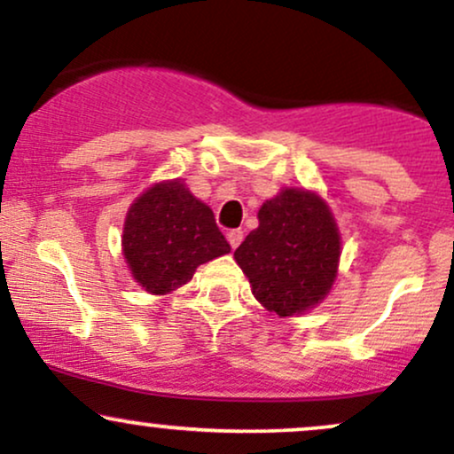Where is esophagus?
I'll use <instances>...</instances> for the list:
<instances>
[{
	"instance_id": "esophagus-1",
	"label": "esophagus",
	"mask_w": 454,
	"mask_h": 454,
	"mask_svg": "<svg viewBox=\"0 0 454 454\" xmlns=\"http://www.w3.org/2000/svg\"><path fill=\"white\" fill-rule=\"evenodd\" d=\"M243 237H245V234H243L241 228H237V231H231V232H228V243H231V247H232V249H237L239 245H241Z\"/></svg>"
}]
</instances>
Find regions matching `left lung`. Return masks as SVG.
<instances>
[{
  "mask_svg": "<svg viewBox=\"0 0 454 454\" xmlns=\"http://www.w3.org/2000/svg\"><path fill=\"white\" fill-rule=\"evenodd\" d=\"M341 239L320 196L281 190L258 211V228L245 237L234 260L256 299L278 316H296L331 293L340 267Z\"/></svg>",
  "mask_w": 454,
  "mask_h": 454,
  "instance_id": "obj_1",
  "label": "left lung"
}]
</instances>
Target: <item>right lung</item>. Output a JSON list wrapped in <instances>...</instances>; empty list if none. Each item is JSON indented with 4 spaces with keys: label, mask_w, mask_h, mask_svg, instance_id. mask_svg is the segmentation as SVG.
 Listing matches in <instances>:
<instances>
[{
    "label": "right lung",
    "mask_w": 454,
    "mask_h": 454,
    "mask_svg": "<svg viewBox=\"0 0 454 454\" xmlns=\"http://www.w3.org/2000/svg\"><path fill=\"white\" fill-rule=\"evenodd\" d=\"M123 256L151 294L181 288L200 264L231 252L213 211L184 181H161L140 194L123 223Z\"/></svg>",
    "instance_id": "right-lung-1"
}]
</instances>
